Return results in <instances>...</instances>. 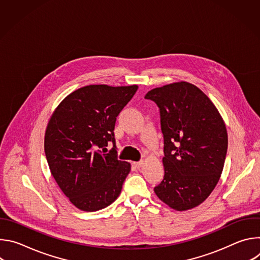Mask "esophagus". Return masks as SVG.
I'll return each mask as SVG.
<instances>
[{"label":"esophagus","mask_w":260,"mask_h":260,"mask_svg":"<svg viewBox=\"0 0 260 260\" xmlns=\"http://www.w3.org/2000/svg\"><path fill=\"white\" fill-rule=\"evenodd\" d=\"M134 166L137 168V169H140L144 166V160H140V161H136L134 162Z\"/></svg>","instance_id":"esophagus-1"}]
</instances>
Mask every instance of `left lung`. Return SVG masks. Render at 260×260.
<instances>
[{
  "instance_id": "1",
  "label": "left lung",
  "mask_w": 260,
  "mask_h": 260,
  "mask_svg": "<svg viewBox=\"0 0 260 260\" xmlns=\"http://www.w3.org/2000/svg\"><path fill=\"white\" fill-rule=\"evenodd\" d=\"M145 99L157 105L164 135L165 176L154 191L177 211L192 209L220 179L228 152L225 124L210 99L188 82L154 88Z\"/></svg>"
}]
</instances>
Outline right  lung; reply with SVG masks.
I'll list each match as a JSON object with an SVG mask.
<instances>
[{
	"mask_svg": "<svg viewBox=\"0 0 260 260\" xmlns=\"http://www.w3.org/2000/svg\"><path fill=\"white\" fill-rule=\"evenodd\" d=\"M137 85H87L69 94L52 114L44 149L59 188L78 209L93 212L120 194L131 165L117 156L116 118ZM114 147L109 153L106 147Z\"/></svg>",
	"mask_w": 260,
	"mask_h": 260,
	"instance_id": "right-lung-1",
	"label": "right lung"
}]
</instances>
